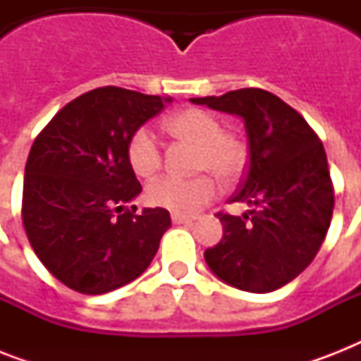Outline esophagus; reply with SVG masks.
Listing matches in <instances>:
<instances>
[{
    "label": "esophagus",
    "mask_w": 361,
    "mask_h": 361,
    "mask_svg": "<svg viewBox=\"0 0 361 361\" xmlns=\"http://www.w3.org/2000/svg\"><path fill=\"white\" fill-rule=\"evenodd\" d=\"M172 221H174L176 225H187V223H192V221H195V217H191V215L172 214Z\"/></svg>",
    "instance_id": "1"
}]
</instances>
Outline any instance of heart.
Listing matches in <instances>:
<instances>
[{
	"instance_id": "obj_1",
	"label": "heart",
	"mask_w": 361,
	"mask_h": 361,
	"mask_svg": "<svg viewBox=\"0 0 361 361\" xmlns=\"http://www.w3.org/2000/svg\"><path fill=\"white\" fill-rule=\"evenodd\" d=\"M164 127L170 135L191 138L200 144L198 169L212 170L223 181L236 180L245 166V149L234 136L223 133L219 118L208 110L185 109L166 118ZM127 161L142 178L152 176L161 166V144L149 127H138L127 142ZM217 183L212 176L197 178L161 176L146 189L153 206L176 214H195L204 204L214 200Z\"/></svg>"
}]
</instances>
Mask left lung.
<instances>
[{"instance_id":"left-lung-1","label":"left lung","mask_w":361,"mask_h":361,"mask_svg":"<svg viewBox=\"0 0 361 361\" xmlns=\"http://www.w3.org/2000/svg\"><path fill=\"white\" fill-rule=\"evenodd\" d=\"M191 103L241 118L249 144L245 178L231 198L249 209L217 214L223 238L206 249V264L240 290H277L313 262L330 228L334 185L324 146L296 110L258 87Z\"/></svg>"}]
</instances>
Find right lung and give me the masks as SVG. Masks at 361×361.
<instances>
[{"label": "right lung", "mask_w": 361, "mask_h": 361, "mask_svg": "<svg viewBox=\"0 0 361 361\" xmlns=\"http://www.w3.org/2000/svg\"><path fill=\"white\" fill-rule=\"evenodd\" d=\"M172 99L106 86L65 104L25 163L22 219L44 268L80 294H106L146 271L170 228L164 208H125L142 191L129 136Z\"/></svg>", "instance_id": "right-lung-1"}]
</instances>
